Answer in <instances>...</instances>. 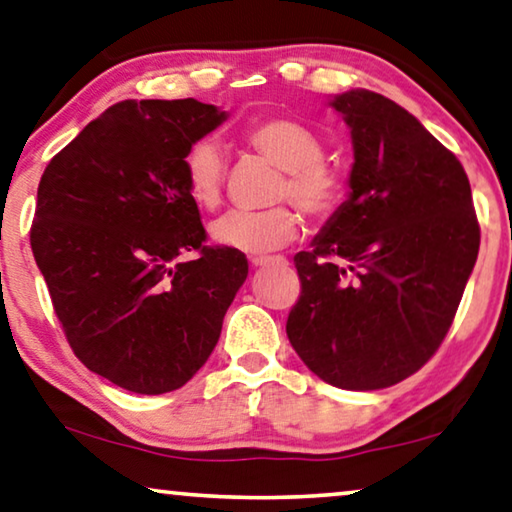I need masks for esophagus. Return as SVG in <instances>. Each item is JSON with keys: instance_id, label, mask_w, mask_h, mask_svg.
I'll use <instances>...</instances> for the list:
<instances>
[{"instance_id": "esophagus-1", "label": "esophagus", "mask_w": 512, "mask_h": 512, "mask_svg": "<svg viewBox=\"0 0 512 512\" xmlns=\"http://www.w3.org/2000/svg\"><path fill=\"white\" fill-rule=\"evenodd\" d=\"M273 262H285V257H250V264L253 266H266V264H273Z\"/></svg>"}]
</instances>
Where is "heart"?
<instances>
[{"mask_svg":"<svg viewBox=\"0 0 512 512\" xmlns=\"http://www.w3.org/2000/svg\"><path fill=\"white\" fill-rule=\"evenodd\" d=\"M241 140L257 154L276 163L285 179L278 186V200L292 197L312 218H326L342 200L340 179L322 163L324 147L319 137L292 117H264L243 131ZM188 195L197 207L216 209L223 195L225 158L218 144L202 140L183 158ZM301 232V218L292 207L264 211L234 209L213 220L211 239L239 253H269L294 241Z\"/></svg>","mask_w":512,"mask_h":512,"instance_id":"1","label":"heart"}]
</instances>
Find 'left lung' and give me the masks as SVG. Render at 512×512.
Wrapping results in <instances>:
<instances>
[{"label": "left lung", "instance_id": "8db88e82", "mask_svg": "<svg viewBox=\"0 0 512 512\" xmlns=\"http://www.w3.org/2000/svg\"><path fill=\"white\" fill-rule=\"evenodd\" d=\"M329 105L352 131L349 195L294 255L301 296L287 338L326 384L377 391L446 338L480 227L462 163L414 114L368 89Z\"/></svg>", "mask_w": 512, "mask_h": 512}]
</instances>
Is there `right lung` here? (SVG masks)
Wrapping results in <instances>:
<instances>
[{"label": "right lung", "instance_id": "right-lung-1", "mask_svg": "<svg viewBox=\"0 0 512 512\" xmlns=\"http://www.w3.org/2000/svg\"><path fill=\"white\" fill-rule=\"evenodd\" d=\"M225 119L195 98L121 101L38 183L29 241L68 345L131 393L186 384L248 278L246 255L204 243L183 170L188 149Z\"/></svg>", "mask_w": 512, "mask_h": 512}]
</instances>
